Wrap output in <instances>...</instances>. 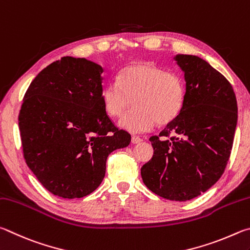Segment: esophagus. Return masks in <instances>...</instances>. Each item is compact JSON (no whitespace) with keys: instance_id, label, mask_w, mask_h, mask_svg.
Listing matches in <instances>:
<instances>
[{"instance_id":"esophagus-1","label":"esophagus","mask_w":250,"mask_h":250,"mask_svg":"<svg viewBox=\"0 0 250 250\" xmlns=\"http://www.w3.org/2000/svg\"><path fill=\"white\" fill-rule=\"evenodd\" d=\"M142 141H143V139L141 137H138V136H133L132 137V143L133 144H138V143H141Z\"/></svg>"}]
</instances>
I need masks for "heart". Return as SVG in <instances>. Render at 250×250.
Returning a JSON list of instances; mask_svg holds the SVG:
<instances>
[{
	"instance_id": "1",
	"label": "heart",
	"mask_w": 250,
	"mask_h": 250,
	"mask_svg": "<svg viewBox=\"0 0 250 250\" xmlns=\"http://www.w3.org/2000/svg\"><path fill=\"white\" fill-rule=\"evenodd\" d=\"M186 82L177 72H167L149 62L127 65L118 73L117 81L103 86L101 100L109 116L122 118L120 126L130 133H144L157 122L168 124L179 116L186 102Z\"/></svg>"
}]
</instances>
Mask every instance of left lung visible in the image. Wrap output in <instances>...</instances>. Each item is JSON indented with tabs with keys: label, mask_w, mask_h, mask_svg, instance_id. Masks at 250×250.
<instances>
[{
	"label": "left lung",
	"mask_w": 250,
	"mask_h": 250,
	"mask_svg": "<svg viewBox=\"0 0 250 250\" xmlns=\"http://www.w3.org/2000/svg\"><path fill=\"white\" fill-rule=\"evenodd\" d=\"M174 60L185 72L186 102L176 120L150 137L154 156L141 173L154 193L181 202L208 191L224 172L237 124V101L229 80L205 60L192 55H177Z\"/></svg>",
	"instance_id": "1"
}]
</instances>
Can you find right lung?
Wrapping results in <instances>:
<instances>
[{"instance_id":"obj_1","label":"right lung","mask_w":250,"mask_h":250,"mask_svg":"<svg viewBox=\"0 0 250 250\" xmlns=\"http://www.w3.org/2000/svg\"><path fill=\"white\" fill-rule=\"evenodd\" d=\"M102 73L93 61L62 57L42 70L24 95L19 126L25 161L60 198L92 193L105 176L108 155L130 143L104 109Z\"/></svg>"}]
</instances>
